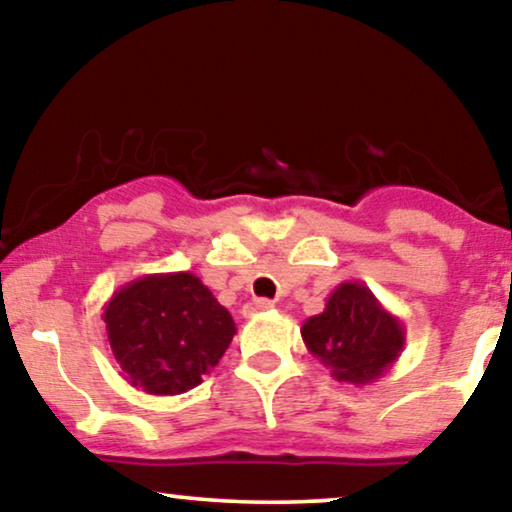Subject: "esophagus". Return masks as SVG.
I'll return each mask as SVG.
<instances>
[{
    "instance_id": "esophagus-1",
    "label": "esophagus",
    "mask_w": 512,
    "mask_h": 512,
    "mask_svg": "<svg viewBox=\"0 0 512 512\" xmlns=\"http://www.w3.org/2000/svg\"><path fill=\"white\" fill-rule=\"evenodd\" d=\"M272 305H275V303H272V300H268V298H258V300H254V303L247 305V314L265 312V310H270Z\"/></svg>"
}]
</instances>
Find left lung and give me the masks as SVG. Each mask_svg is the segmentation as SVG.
Here are the masks:
<instances>
[{
    "mask_svg": "<svg viewBox=\"0 0 512 512\" xmlns=\"http://www.w3.org/2000/svg\"><path fill=\"white\" fill-rule=\"evenodd\" d=\"M305 347L338 382L370 384L394 366L405 345V328L366 284L345 282L300 328Z\"/></svg>",
    "mask_w": 512,
    "mask_h": 512,
    "instance_id": "8db88e82",
    "label": "left lung"
}]
</instances>
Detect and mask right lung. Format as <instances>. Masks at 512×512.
<instances>
[{
    "instance_id": "right-lung-1",
    "label": "right lung",
    "mask_w": 512,
    "mask_h": 512,
    "mask_svg": "<svg viewBox=\"0 0 512 512\" xmlns=\"http://www.w3.org/2000/svg\"><path fill=\"white\" fill-rule=\"evenodd\" d=\"M102 319L121 375L153 396L198 387L237 333L230 312L191 272L128 282L107 300Z\"/></svg>"
}]
</instances>
